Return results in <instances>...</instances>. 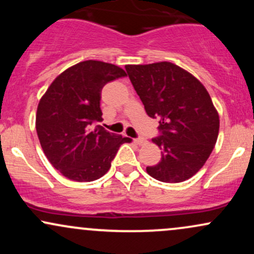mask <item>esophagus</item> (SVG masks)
Returning a JSON list of instances; mask_svg holds the SVG:
<instances>
[{
  "instance_id": "esophagus-1",
  "label": "esophagus",
  "mask_w": 254,
  "mask_h": 254,
  "mask_svg": "<svg viewBox=\"0 0 254 254\" xmlns=\"http://www.w3.org/2000/svg\"><path fill=\"white\" fill-rule=\"evenodd\" d=\"M133 141H135L137 144H144L145 142H147V141H145V138H143V137H137V138L133 139Z\"/></svg>"
}]
</instances>
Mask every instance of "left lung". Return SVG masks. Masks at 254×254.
<instances>
[{"instance_id":"left-lung-1","label":"left lung","mask_w":254,"mask_h":254,"mask_svg":"<svg viewBox=\"0 0 254 254\" xmlns=\"http://www.w3.org/2000/svg\"><path fill=\"white\" fill-rule=\"evenodd\" d=\"M125 69L147 115L160 124L159 136L151 141L161 149V160L148 166V174L164 183L194 176L210 156L220 129L208 90L190 72L170 62Z\"/></svg>"}]
</instances>
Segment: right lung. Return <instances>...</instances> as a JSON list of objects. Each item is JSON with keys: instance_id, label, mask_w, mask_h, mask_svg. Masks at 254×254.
<instances>
[{"instance_id": "1", "label": "right lung", "mask_w": 254, "mask_h": 254, "mask_svg": "<svg viewBox=\"0 0 254 254\" xmlns=\"http://www.w3.org/2000/svg\"><path fill=\"white\" fill-rule=\"evenodd\" d=\"M127 72L115 64L84 61L66 69L40 99L36 129L51 165L74 182H93L110 170L123 143L131 139L101 125V89Z\"/></svg>"}]
</instances>
